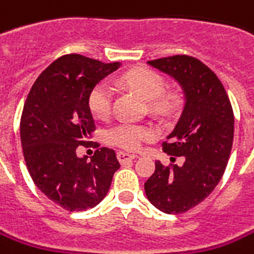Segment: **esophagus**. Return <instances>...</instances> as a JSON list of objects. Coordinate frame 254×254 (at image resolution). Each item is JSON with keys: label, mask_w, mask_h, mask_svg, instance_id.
Wrapping results in <instances>:
<instances>
[{"label": "esophagus", "mask_w": 254, "mask_h": 254, "mask_svg": "<svg viewBox=\"0 0 254 254\" xmlns=\"http://www.w3.org/2000/svg\"><path fill=\"white\" fill-rule=\"evenodd\" d=\"M117 157H118V161H120L121 164L133 161L134 158H136V156H134V154H129V153H125V151H120V153L117 154Z\"/></svg>", "instance_id": "1"}]
</instances>
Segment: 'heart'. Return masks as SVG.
Returning a JSON list of instances; mask_svg holds the SVG:
<instances>
[{
	"label": "heart",
	"instance_id": "obj_1",
	"mask_svg": "<svg viewBox=\"0 0 254 254\" xmlns=\"http://www.w3.org/2000/svg\"><path fill=\"white\" fill-rule=\"evenodd\" d=\"M121 83L130 87L137 94H140L144 100L150 101L151 107L161 111L171 108L175 101L174 97L160 96L164 90V79L151 69H132L121 77ZM113 96V87L105 82H101L93 87L89 96V107H90L91 114L96 118L105 120L110 117ZM153 136H154V132L150 127L129 124V122H124L111 127L108 133L110 141L113 144L118 146L121 149L129 150V151L139 150L143 141L149 140Z\"/></svg>",
	"mask_w": 254,
	"mask_h": 254
}]
</instances>
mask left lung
I'll list each match as a JSON object with an SVG mask.
<instances>
[{"label": "left lung", "instance_id": "obj_1", "mask_svg": "<svg viewBox=\"0 0 254 254\" xmlns=\"http://www.w3.org/2000/svg\"><path fill=\"white\" fill-rule=\"evenodd\" d=\"M175 79L184 91V110L163 143L171 161L144 184L150 203L167 214L185 213L206 199L218 185L228 164L234 140V111L220 79L204 64L189 55H174L147 62Z\"/></svg>", "mask_w": 254, "mask_h": 254}]
</instances>
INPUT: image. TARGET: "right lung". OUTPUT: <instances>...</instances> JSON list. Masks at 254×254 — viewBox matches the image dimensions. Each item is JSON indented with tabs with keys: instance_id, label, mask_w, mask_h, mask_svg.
I'll return each mask as SVG.
<instances>
[{
	"instance_id": "1",
	"label": "right lung",
	"mask_w": 254,
	"mask_h": 254,
	"mask_svg": "<svg viewBox=\"0 0 254 254\" xmlns=\"http://www.w3.org/2000/svg\"><path fill=\"white\" fill-rule=\"evenodd\" d=\"M120 66L64 55L41 72L26 98L20 140L27 170L41 192L68 211L97 206L120 168L113 149L96 150L90 160L76 156L94 130L90 91Z\"/></svg>"
}]
</instances>
